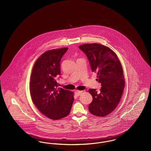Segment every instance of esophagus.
I'll return each instance as SVG.
<instances>
[{"label":"esophagus","instance_id":"esophagus-1","mask_svg":"<svg viewBox=\"0 0 151 151\" xmlns=\"http://www.w3.org/2000/svg\"><path fill=\"white\" fill-rule=\"evenodd\" d=\"M83 93V91H76L75 92V95H76L77 96H79L81 94Z\"/></svg>","mask_w":151,"mask_h":151}]
</instances>
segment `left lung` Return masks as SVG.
Wrapping results in <instances>:
<instances>
[{"mask_svg":"<svg viewBox=\"0 0 151 151\" xmlns=\"http://www.w3.org/2000/svg\"><path fill=\"white\" fill-rule=\"evenodd\" d=\"M79 47L86 54L92 71L97 73V80L102 86L99 92L89 89L93 97L89 111L97 116H106L115 109L122 97L125 86L122 65L116 54L106 46L88 43Z\"/></svg>","mask_w":151,"mask_h":151,"instance_id":"1","label":"left lung"}]
</instances>
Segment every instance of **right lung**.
I'll return each mask as SVG.
<instances>
[{"mask_svg":"<svg viewBox=\"0 0 151 151\" xmlns=\"http://www.w3.org/2000/svg\"><path fill=\"white\" fill-rule=\"evenodd\" d=\"M68 47L47 51L36 60L30 80V93L33 104L43 115L52 120L65 118L70 113L73 92L58 88L60 62Z\"/></svg>","mask_w":151,"mask_h":151,"instance_id":"1","label":"right lung"}]
</instances>
